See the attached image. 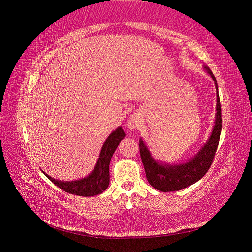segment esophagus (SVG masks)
Listing matches in <instances>:
<instances>
[{"label": "esophagus", "mask_w": 252, "mask_h": 252, "mask_svg": "<svg viewBox=\"0 0 252 252\" xmlns=\"http://www.w3.org/2000/svg\"><path fill=\"white\" fill-rule=\"evenodd\" d=\"M140 122H141L140 116L138 114H133V115L129 117V119L127 120V123H126L127 127L129 129H131V130L132 129H135V128H137L139 126Z\"/></svg>", "instance_id": "1"}]
</instances>
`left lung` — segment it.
I'll list each match as a JSON object with an SVG mask.
<instances>
[{
    "label": "left lung",
    "instance_id": "1",
    "mask_svg": "<svg viewBox=\"0 0 252 252\" xmlns=\"http://www.w3.org/2000/svg\"><path fill=\"white\" fill-rule=\"evenodd\" d=\"M204 69L211 75L216 85V114L213 131L201 149L184 163H160L153 158L144 141L142 139L140 140V154L146 179L150 185L158 191L165 192L180 191L195 183L203 178L215 158L222 131V109L216 77L209 67L204 66Z\"/></svg>",
    "mask_w": 252,
    "mask_h": 252
}]
</instances>
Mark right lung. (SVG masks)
Returning a JSON list of instances; mask_svg holds the SVG:
<instances>
[{"instance_id":"add662e5","label":"right lung","mask_w":252,"mask_h":252,"mask_svg":"<svg viewBox=\"0 0 252 252\" xmlns=\"http://www.w3.org/2000/svg\"><path fill=\"white\" fill-rule=\"evenodd\" d=\"M126 134L119 126L111 132L103 144L99 158L93 172L84 179L73 181H61L51 178L46 173L43 174L61 190L80 196H94L104 192L109 184V162L118 144L125 138Z\"/></svg>"}]
</instances>
